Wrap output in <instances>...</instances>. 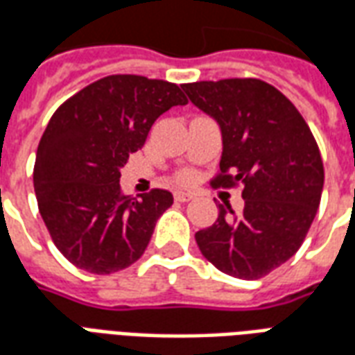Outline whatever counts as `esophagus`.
<instances>
[{
    "mask_svg": "<svg viewBox=\"0 0 355 355\" xmlns=\"http://www.w3.org/2000/svg\"><path fill=\"white\" fill-rule=\"evenodd\" d=\"M193 196L192 193H186V192H175V200L180 201V203H186V201L192 200Z\"/></svg>",
    "mask_w": 355,
    "mask_h": 355,
    "instance_id": "esophagus-1",
    "label": "esophagus"
}]
</instances>
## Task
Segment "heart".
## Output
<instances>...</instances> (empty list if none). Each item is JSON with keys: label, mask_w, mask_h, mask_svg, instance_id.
Instances as JSON below:
<instances>
[{"label": "heart", "mask_w": 355, "mask_h": 355, "mask_svg": "<svg viewBox=\"0 0 355 355\" xmlns=\"http://www.w3.org/2000/svg\"><path fill=\"white\" fill-rule=\"evenodd\" d=\"M178 180H180L182 184H190V182H193V173H190V171H184V173H180Z\"/></svg>", "instance_id": "1"}]
</instances>
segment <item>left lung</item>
I'll return each mask as SVG.
<instances>
[{
  "mask_svg": "<svg viewBox=\"0 0 355 355\" xmlns=\"http://www.w3.org/2000/svg\"><path fill=\"white\" fill-rule=\"evenodd\" d=\"M223 132L220 173L211 184H243V211L218 205L213 226L196 234L201 254L220 272L259 279L297 253L318 213L323 162L295 104L254 78L180 85ZM231 215H227V211Z\"/></svg>",
  "mask_w": 355,
  "mask_h": 355,
  "instance_id": "left-lung-1",
  "label": "left lung"
}]
</instances>
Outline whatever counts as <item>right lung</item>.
Wrapping results in <instances>:
<instances>
[{
    "mask_svg": "<svg viewBox=\"0 0 355 355\" xmlns=\"http://www.w3.org/2000/svg\"><path fill=\"white\" fill-rule=\"evenodd\" d=\"M188 104L178 85L117 73L94 81L53 114L34 165L37 207L73 266L114 274L146 251L173 193L123 196L119 177L163 112Z\"/></svg>",
    "mask_w": 355,
    "mask_h": 355,
    "instance_id": "add662e5",
    "label": "right lung"
}]
</instances>
